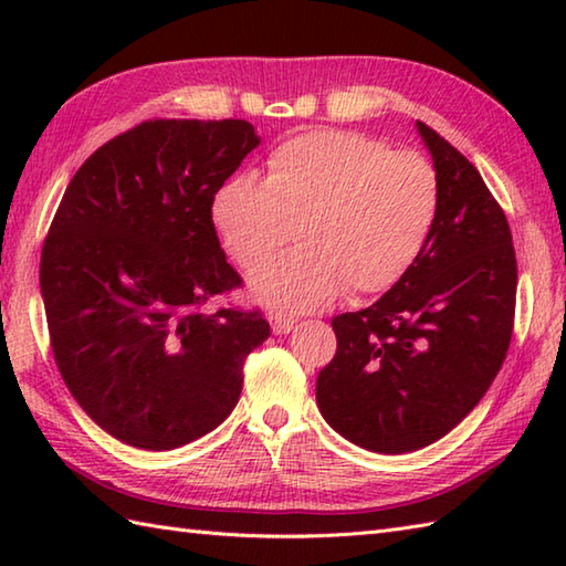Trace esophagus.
<instances>
[{
	"mask_svg": "<svg viewBox=\"0 0 566 566\" xmlns=\"http://www.w3.org/2000/svg\"><path fill=\"white\" fill-rule=\"evenodd\" d=\"M270 326L276 335H286L292 328H294V318H290L286 314H282V311H272V314L268 316Z\"/></svg>",
	"mask_w": 566,
	"mask_h": 566,
	"instance_id": "obj_1",
	"label": "esophagus"
}]
</instances>
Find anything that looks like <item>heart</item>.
Segmentation results:
<instances>
[{
	"mask_svg": "<svg viewBox=\"0 0 566 566\" xmlns=\"http://www.w3.org/2000/svg\"><path fill=\"white\" fill-rule=\"evenodd\" d=\"M440 209L438 172L423 155L347 130H308L280 143L264 182L235 175L211 203L213 226L250 290L276 308H316L389 292L411 272Z\"/></svg>",
	"mask_w": 566,
	"mask_h": 566,
	"instance_id": "obj_1",
	"label": "heart"
}]
</instances>
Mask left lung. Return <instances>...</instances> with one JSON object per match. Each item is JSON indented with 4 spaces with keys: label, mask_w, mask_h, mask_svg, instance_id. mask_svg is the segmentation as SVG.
Returning a JSON list of instances; mask_svg holds the SVG:
<instances>
[{
    "label": "left lung",
    "mask_w": 566,
    "mask_h": 566,
    "mask_svg": "<svg viewBox=\"0 0 566 566\" xmlns=\"http://www.w3.org/2000/svg\"><path fill=\"white\" fill-rule=\"evenodd\" d=\"M440 182L423 255L379 302L333 318L323 418L381 454L426 448L482 401L506 359L518 268L506 213L464 155L416 122Z\"/></svg>",
    "instance_id": "left-lung-1"
}]
</instances>
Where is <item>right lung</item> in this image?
I'll list each match as a JSON object with an SVG mask.
<instances>
[{"instance_id": "1", "label": "right lung", "mask_w": 566, "mask_h": 566, "mask_svg": "<svg viewBox=\"0 0 566 566\" xmlns=\"http://www.w3.org/2000/svg\"><path fill=\"white\" fill-rule=\"evenodd\" d=\"M258 146L243 118H155L70 179L41 252L48 333L70 394L116 440L160 452L207 436L270 338L260 311H203L243 284L211 203Z\"/></svg>"}]
</instances>
